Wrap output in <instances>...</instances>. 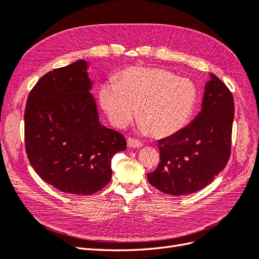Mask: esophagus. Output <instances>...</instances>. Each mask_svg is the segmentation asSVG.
I'll list each match as a JSON object with an SVG mask.
<instances>
[{
  "instance_id": "obj_1",
  "label": "esophagus",
  "mask_w": 259,
  "mask_h": 259,
  "mask_svg": "<svg viewBox=\"0 0 259 259\" xmlns=\"http://www.w3.org/2000/svg\"><path fill=\"white\" fill-rule=\"evenodd\" d=\"M127 143H128V146L132 147V149H136V147H141L142 146V143L135 138H128Z\"/></svg>"
}]
</instances>
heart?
<instances>
[{
    "mask_svg": "<svg viewBox=\"0 0 259 259\" xmlns=\"http://www.w3.org/2000/svg\"><path fill=\"white\" fill-rule=\"evenodd\" d=\"M103 109L114 125L123 128L139 108L143 134L168 137L189 121L196 103V89L190 80L177 78L160 68L132 67L101 88Z\"/></svg>",
    "mask_w": 259,
    "mask_h": 259,
    "instance_id": "b5f03b06",
    "label": "heart"
}]
</instances>
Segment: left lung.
I'll use <instances>...</instances> for the list:
<instances>
[{
	"label": "left lung",
	"instance_id": "obj_1",
	"mask_svg": "<svg viewBox=\"0 0 259 259\" xmlns=\"http://www.w3.org/2000/svg\"><path fill=\"white\" fill-rule=\"evenodd\" d=\"M233 95L213 73L205 85L202 110L186 128L158 140L159 164L147 179L170 195L194 193L224 170L231 154Z\"/></svg>",
	"mask_w": 259,
	"mask_h": 259
}]
</instances>
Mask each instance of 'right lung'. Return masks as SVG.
Wrapping results in <instances>:
<instances>
[{"label": "right lung", "instance_id": "right-lung-1", "mask_svg": "<svg viewBox=\"0 0 259 259\" xmlns=\"http://www.w3.org/2000/svg\"><path fill=\"white\" fill-rule=\"evenodd\" d=\"M88 64L79 60L46 73L28 95L25 145L42 180L65 193L91 195L112 179L110 160L124 137L101 124Z\"/></svg>", "mask_w": 259, "mask_h": 259}]
</instances>
